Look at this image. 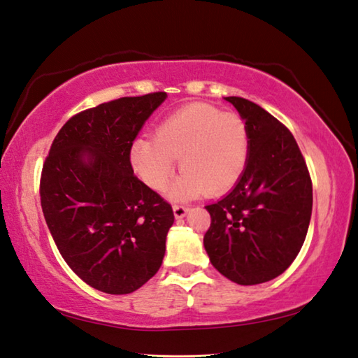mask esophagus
<instances>
[{"mask_svg":"<svg viewBox=\"0 0 358 358\" xmlns=\"http://www.w3.org/2000/svg\"><path fill=\"white\" fill-rule=\"evenodd\" d=\"M173 215L175 219H183V217L187 214L189 208L187 206H183V205H173Z\"/></svg>","mask_w":358,"mask_h":358,"instance_id":"1","label":"esophagus"}]
</instances>
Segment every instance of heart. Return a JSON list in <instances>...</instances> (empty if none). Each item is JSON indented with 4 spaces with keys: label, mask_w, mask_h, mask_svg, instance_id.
I'll return each instance as SVG.
<instances>
[{
    "label": "heart",
    "mask_w": 358,
    "mask_h": 358,
    "mask_svg": "<svg viewBox=\"0 0 358 358\" xmlns=\"http://www.w3.org/2000/svg\"><path fill=\"white\" fill-rule=\"evenodd\" d=\"M248 157L247 122L209 103L173 111L158 124L153 138H138L130 145L133 171L153 191L166 187L178 158L183 172L171 187L173 199L228 192L242 178Z\"/></svg>",
    "instance_id": "1"
}]
</instances>
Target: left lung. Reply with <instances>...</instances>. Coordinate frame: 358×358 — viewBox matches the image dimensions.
<instances>
[{
	"instance_id": "1",
	"label": "left lung",
	"mask_w": 358,
	"mask_h": 358,
	"mask_svg": "<svg viewBox=\"0 0 358 358\" xmlns=\"http://www.w3.org/2000/svg\"><path fill=\"white\" fill-rule=\"evenodd\" d=\"M227 101L247 122L250 157L233 191L205 206L211 227L203 243L223 276L255 285L282 275L298 256L310 223L312 180L284 124L243 97Z\"/></svg>"
}]
</instances>
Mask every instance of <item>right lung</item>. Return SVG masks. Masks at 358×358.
Masks as SVG:
<instances>
[{
	"instance_id": "obj_1",
	"label": "right lung",
	"mask_w": 358,
	"mask_h": 358,
	"mask_svg": "<svg viewBox=\"0 0 358 358\" xmlns=\"http://www.w3.org/2000/svg\"><path fill=\"white\" fill-rule=\"evenodd\" d=\"M166 96L121 97L74 115L41 171V209L62 257L110 295L138 290L163 264L173 211L135 177L130 145Z\"/></svg>"
}]
</instances>
